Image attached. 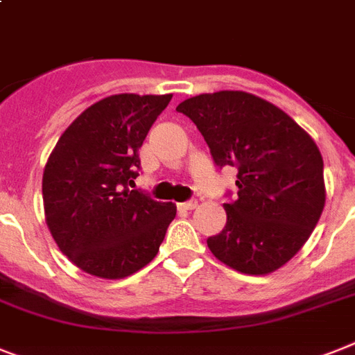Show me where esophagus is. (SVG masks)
<instances>
[{
    "instance_id": "1",
    "label": "esophagus",
    "mask_w": 355,
    "mask_h": 355,
    "mask_svg": "<svg viewBox=\"0 0 355 355\" xmlns=\"http://www.w3.org/2000/svg\"><path fill=\"white\" fill-rule=\"evenodd\" d=\"M197 198H191V200H187V202H182V204H178V207L180 209H195L197 207Z\"/></svg>"
}]
</instances>
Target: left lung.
Returning <instances> with one entry per match:
<instances>
[{
    "instance_id": "left-lung-1",
    "label": "left lung",
    "mask_w": 355,
    "mask_h": 355,
    "mask_svg": "<svg viewBox=\"0 0 355 355\" xmlns=\"http://www.w3.org/2000/svg\"><path fill=\"white\" fill-rule=\"evenodd\" d=\"M202 132L218 168H237V198L224 204L227 220L207 248L220 262L248 275L286 264L306 243L324 207L319 148L273 103L218 91L178 103Z\"/></svg>"
}]
</instances>
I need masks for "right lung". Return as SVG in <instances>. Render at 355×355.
Masks as SVG:
<instances>
[{"mask_svg": "<svg viewBox=\"0 0 355 355\" xmlns=\"http://www.w3.org/2000/svg\"><path fill=\"white\" fill-rule=\"evenodd\" d=\"M173 94H112L69 125L43 171L45 220L58 248L80 270L123 279L155 259L177 215L129 189L140 169L138 149Z\"/></svg>", "mask_w": 355, "mask_h": 355, "instance_id": "obj_1", "label": "right lung"}]
</instances>
